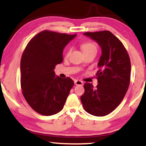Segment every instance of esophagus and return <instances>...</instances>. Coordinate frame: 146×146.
Masks as SVG:
<instances>
[{
  "label": "esophagus",
  "mask_w": 146,
  "mask_h": 146,
  "mask_svg": "<svg viewBox=\"0 0 146 146\" xmlns=\"http://www.w3.org/2000/svg\"><path fill=\"white\" fill-rule=\"evenodd\" d=\"M75 84L77 85V86H82L83 84V82L81 81V80H75Z\"/></svg>",
  "instance_id": "34e87169"
}]
</instances>
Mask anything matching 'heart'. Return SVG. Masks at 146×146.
<instances>
[{
    "instance_id": "heart-1",
    "label": "heart",
    "mask_w": 146,
    "mask_h": 146,
    "mask_svg": "<svg viewBox=\"0 0 146 146\" xmlns=\"http://www.w3.org/2000/svg\"><path fill=\"white\" fill-rule=\"evenodd\" d=\"M82 49L84 52V53H88V52H97V46L94 42H86L83 43L81 45ZM72 51V48L68 46V47L66 48V51L64 52V56L65 57L69 56V55L71 54Z\"/></svg>"
}]
</instances>
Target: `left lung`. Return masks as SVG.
<instances>
[{"label":"left lung","mask_w":146,"mask_h":146,"mask_svg":"<svg viewBox=\"0 0 146 146\" xmlns=\"http://www.w3.org/2000/svg\"><path fill=\"white\" fill-rule=\"evenodd\" d=\"M84 34L98 43L102 56L98 62L95 88L85 83L81 102L88 113L103 117L113 112L120 104L128 89L131 64L122 42L109 31L86 32Z\"/></svg>","instance_id":"obj_1"}]
</instances>
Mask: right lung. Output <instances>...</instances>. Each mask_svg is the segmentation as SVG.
<instances>
[{
  "instance_id": "obj_1",
  "label": "right lung",
  "mask_w": 146,
  "mask_h": 146,
  "mask_svg": "<svg viewBox=\"0 0 146 146\" xmlns=\"http://www.w3.org/2000/svg\"><path fill=\"white\" fill-rule=\"evenodd\" d=\"M76 34L44 30L33 37L21 60V85L23 96L31 108L46 116L63 108L74 85L71 78L55 75V67L62 62L63 49Z\"/></svg>"
}]
</instances>
